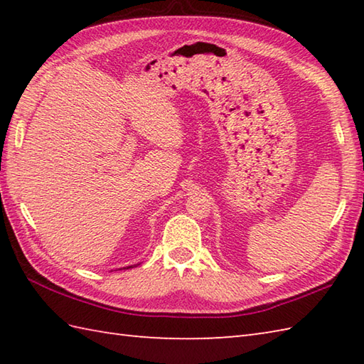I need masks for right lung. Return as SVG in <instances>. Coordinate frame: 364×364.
Here are the masks:
<instances>
[{
    "instance_id": "1",
    "label": "right lung",
    "mask_w": 364,
    "mask_h": 364,
    "mask_svg": "<svg viewBox=\"0 0 364 364\" xmlns=\"http://www.w3.org/2000/svg\"><path fill=\"white\" fill-rule=\"evenodd\" d=\"M131 267H133V266H128V267H123V269H131Z\"/></svg>"
}]
</instances>
